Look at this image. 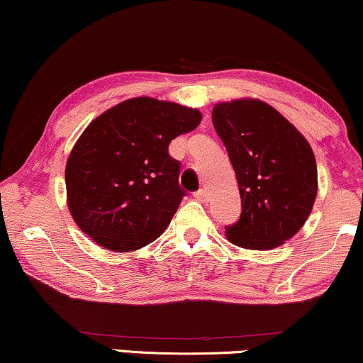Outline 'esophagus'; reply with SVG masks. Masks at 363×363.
<instances>
[{
    "instance_id": "34e87169",
    "label": "esophagus",
    "mask_w": 363,
    "mask_h": 363,
    "mask_svg": "<svg viewBox=\"0 0 363 363\" xmlns=\"http://www.w3.org/2000/svg\"><path fill=\"white\" fill-rule=\"evenodd\" d=\"M195 199L199 200V202H203V203L208 202V191L205 190V189L199 190V191H196V194H195Z\"/></svg>"
}]
</instances>
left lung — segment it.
<instances>
[{
  "label": "left lung",
  "instance_id": "1",
  "mask_svg": "<svg viewBox=\"0 0 363 363\" xmlns=\"http://www.w3.org/2000/svg\"><path fill=\"white\" fill-rule=\"evenodd\" d=\"M213 128L227 147L242 213L225 227L234 245L279 247L305 225L316 191V160L306 138L264 101L235 99L212 109Z\"/></svg>",
  "mask_w": 363,
  "mask_h": 363
}]
</instances>
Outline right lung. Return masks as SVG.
I'll list each match as a JSON object with an SVG mask.
<instances>
[{
    "instance_id": "right-lung-1",
    "label": "right lung",
    "mask_w": 363,
    "mask_h": 363,
    "mask_svg": "<svg viewBox=\"0 0 363 363\" xmlns=\"http://www.w3.org/2000/svg\"><path fill=\"white\" fill-rule=\"evenodd\" d=\"M200 121L199 109L153 97H133L97 116L65 167L67 205L79 229L116 252L158 239L185 195L168 146Z\"/></svg>"
}]
</instances>
